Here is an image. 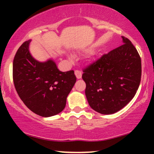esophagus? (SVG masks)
<instances>
[{"mask_svg": "<svg viewBox=\"0 0 154 154\" xmlns=\"http://www.w3.org/2000/svg\"><path fill=\"white\" fill-rule=\"evenodd\" d=\"M75 75H76V77H77V79H80L81 77H82V72L79 71V70H75Z\"/></svg>", "mask_w": 154, "mask_h": 154, "instance_id": "1", "label": "esophagus"}]
</instances>
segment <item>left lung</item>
Masks as SVG:
<instances>
[{"instance_id": "left-lung-1", "label": "left lung", "mask_w": 154, "mask_h": 154, "mask_svg": "<svg viewBox=\"0 0 154 154\" xmlns=\"http://www.w3.org/2000/svg\"><path fill=\"white\" fill-rule=\"evenodd\" d=\"M122 38L124 44L83 69L88 103L102 114L121 110L134 98L140 82V56L128 38Z\"/></svg>"}]
</instances>
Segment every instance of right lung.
<instances>
[{
	"instance_id": "1",
	"label": "right lung",
	"mask_w": 154,
	"mask_h": 154,
	"mask_svg": "<svg viewBox=\"0 0 154 154\" xmlns=\"http://www.w3.org/2000/svg\"><path fill=\"white\" fill-rule=\"evenodd\" d=\"M27 40L19 48L13 62V80L19 98L39 116H54L65 108L75 85L73 70L59 71L53 60L39 62L31 56Z\"/></svg>"
}]
</instances>
